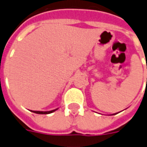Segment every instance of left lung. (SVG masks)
<instances>
[{
	"label": "left lung",
	"mask_w": 147,
	"mask_h": 147,
	"mask_svg": "<svg viewBox=\"0 0 147 147\" xmlns=\"http://www.w3.org/2000/svg\"><path fill=\"white\" fill-rule=\"evenodd\" d=\"M114 115H115V114H114Z\"/></svg>",
	"instance_id": "left-lung-1"
}]
</instances>
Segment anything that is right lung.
<instances>
[{"mask_svg":"<svg viewBox=\"0 0 147 147\" xmlns=\"http://www.w3.org/2000/svg\"><path fill=\"white\" fill-rule=\"evenodd\" d=\"M57 110V109H55V110H52V111H32L34 113H36V114H50L52 112H53Z\"/></svg>","mask_w":147,"mask_h":147,"instance_id":"add662e5","label":"right lung"}]
</instances>
